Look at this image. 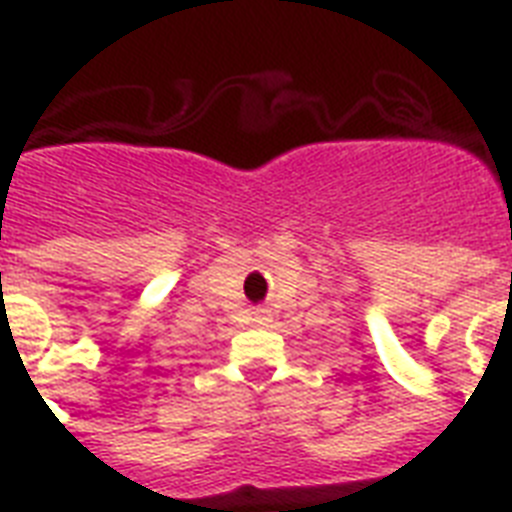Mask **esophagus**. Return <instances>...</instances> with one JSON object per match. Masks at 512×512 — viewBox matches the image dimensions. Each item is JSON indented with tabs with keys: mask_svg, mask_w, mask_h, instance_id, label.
Here are the masks:
<instances>
[{
	"mask_svg": "<svg viewBox=\"0 0 512 512\" xmlns=\"http://www.w3.org/2000/svg\"><path fill=\"white\" fill-rule=\"evenodd\" d=\"M265 315V310H257V318H263Z\"/></svg>",
	"mask_w": 512,
	"mask_h": 512,
	"instance_id": "esophagus-1",
	"label": "esophagus"
}]
</instances>
